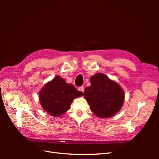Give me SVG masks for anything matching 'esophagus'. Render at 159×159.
Segmentation results:
<instances>
[{
  "instance_id": "obj_1",
  "label": "esophagus",
  "mask_w": 159,
  "mask_h": 159,
  "mask_svg": "<svg viewBox=\"0 0 159 159\" xmlns=\"http://www.w3.org/2000/svg\"><path fill=\"white\" fill-rule=\"evenodd\" d=\"M78 90L80 91H81V92H84V88L83 87V86H81V87H80V88H78Z\"/></svg>"
}]
</instances>
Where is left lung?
Segmentation results:
<instances>
[{
	"mask_svg": "<svg viewBox=\"0 0 159 159\" xmlns=\"http://www.w3.org/2000/svg\"><path fill=\"white\" fill-rule=\"evenodd\" d=\"M91 85L86 87L84 96L91 112L99 118L113 117L121 109L125 101L123 88L115 81L102 73L90 78Z\"/></svg>",
	"mask_w": 159,
	"mask_h": 159,
	"instance_id": "8db88e82",
	"label": "left lung"
}]
</instances>
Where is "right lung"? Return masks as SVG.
<instances>
[{
	"label": "right lung",
	"instance_id": "right-lung-1",
	"mask_svg": "<svg viewBox=\"0 0 159 159\" xmlns=\"http://www.w3.org/2000/svg\"><path fill=\"white\" fill-rule=\"evenodd\" d=\"M83 95L81 91L71 84L56 75L44 84L39 92V101L42 107L52 117H60L70 108L73 100Z\"/></svg>",
	"mask_w": 159,
	"mask_h": 159
}]
</instances>
